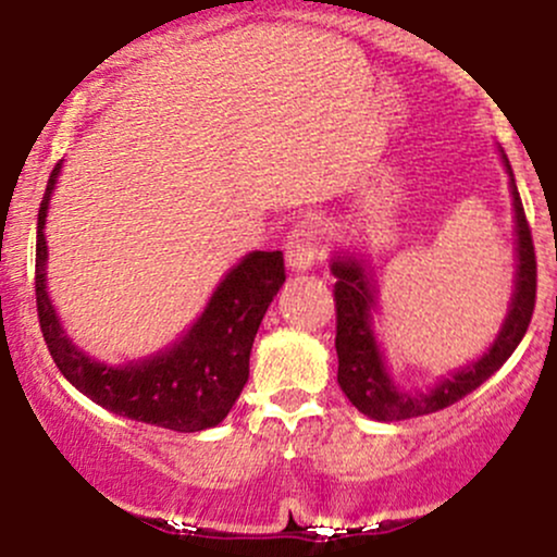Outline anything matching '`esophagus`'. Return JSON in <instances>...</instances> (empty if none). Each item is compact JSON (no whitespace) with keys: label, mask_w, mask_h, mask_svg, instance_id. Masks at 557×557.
Instances as JSON below:
<instances>
[{"label":"esophagus","mask_w":557,"mask_h":557,"mask_svg":"<svg viewBox=\"0 0 557 557\" xmlns=\"http://www.w3.org/2000/svg\"><path fill=\"white\" fill-rule=\"evenodd\" d=\"M326 228L318 221L297 223L284 242L286 265L292 271H310L315 260H321L326 252Z\"/></svg>","instance_id":"34e87169"}]
</instances>
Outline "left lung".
Listing matches in <instances>:
<instances>
[{"instance_id": "left-lung-1", "label": "left lung", "mask_w": 557, "mask_h": 557, "mask_svg": "<svg viewBox=\"0 0 557 557\" xmlns=\"http://www.w3.org/2000/svg\"><path fill=\"white\" fill-rule=\"evenodd\" d=\"M505 168L510 173V195H513L516 210V236H518V271L516 289L510 299L508 318L499 329L495 345L484 352V358L460 368L458 373L429 392H403L392 384L386 373L384 358H381L376 336L371 329V312L376 310V289H373L368 271L355 258H334L331 273L336 276L334 302H336V355H339V381L349 403L362 416L376 418V421H403V418L429 416L436 410H445L458 399L471 395L476 386L484 384L492 373L499 371L505 360L513 355L518 342L527 334L536 302V255L531 242V228L523 212L518 186L513 181L510 162L503 154Z\"/></svg>"}]
</instances>
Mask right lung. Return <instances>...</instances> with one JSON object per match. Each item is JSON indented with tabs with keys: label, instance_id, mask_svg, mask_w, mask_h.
<instances>
[{
	"label": "right lung",
	"instance_id": "add662e5",
	"mask_svg": "<svg viewBox=\"0 0 557 557\" xmlns=\"http://www.w3.org/2000/svg\"><path fill=\"white\" fill-rule=\"evenodd\" d=\"M58 173L60 162L49 176L39 208L34 281L39 326L60 373L94 403L131 421L184 434L218 426L247 384L255 334L278 286L286 281L284 255L278 249L249 252L239 265L231 268L178 345L128 366H104L67 339L47 295L44 223Z\"/></svg>",
	"mask_w": 557,
	"mask_h": 557
}]
</instances>
